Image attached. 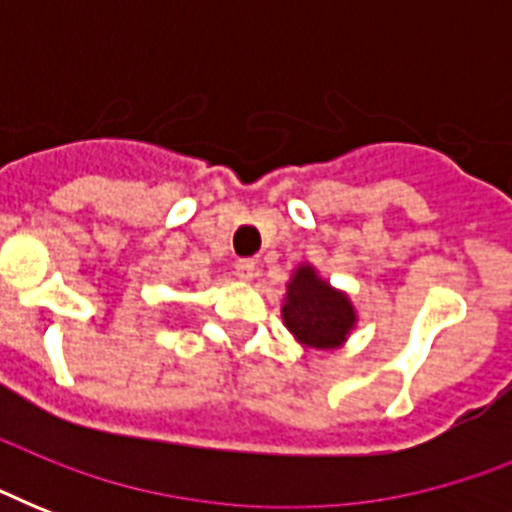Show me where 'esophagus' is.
Wrapping results in <instances>:
<instances>
[{
    "instance_id": "esophagus-1",
    "label": "esophagus",
    "mask_w": 512,
    "mask_h": 512,
    "mask_svg": "<svg viewBox=\"0 0 512 512\" xmlns=\"http://www.w3.org/2000/svg\"><path fill=\"white\" fill-rule=\"evenodd\" d=\"M236 276H239L241 281H252L257 276V263L255 260H239V263H236Z\"/></svg>"
}]
</instances>
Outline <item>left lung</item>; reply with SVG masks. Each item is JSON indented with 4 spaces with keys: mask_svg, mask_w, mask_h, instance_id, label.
Masks as SVG:
<instances>
[{
    "mask_svg": "<svg viewBox=\"0 0 512 512\" xmlns=\"http://www.w3.org/2000/svg\"><path fill=\"white\" fill-rule=\"evenodd\" d=\"M281 316L284 327L295 335L297 342L316 350L340 348L358 321L348 295L329 287V281L321 279L316 268L308 263L292 273Z\"/></svg>",
    "mask_w": 512,
    "mask_h": 512,
    "instance_id": "1",
    "label": "left lung"
}]
</instances>
